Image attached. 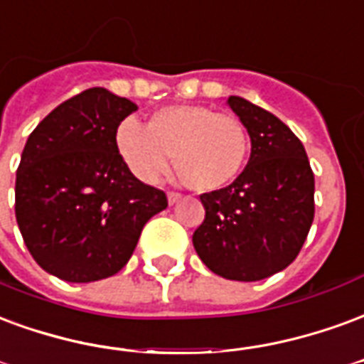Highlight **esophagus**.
Returning <instances> with one entry per match:
<instances>
[{
  "label": "esophagus",
  "instance_id": "esophagus-1",
  "mask_svg": "<svg viewBox=\"0 0 364 364\" xmlns=\"http://www.w3.org/2000/svg\"><path fill=\"white\" fill-rule=\"evenodd\" d=\"M166 200H168V203H171V205H174V203H178V201L182 200V196L176 192H168L166 193Z\"/></svg>",
  "mask_w": 364,
  "mask_h": 364
}]
</instances>
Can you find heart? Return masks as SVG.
Wrapping results in <instances>:
<instances>
[{"label":"heart","instance_id":"obj_1","mask_svg":"<svg viewBox=\"0 0 364 364\" xmlns=\"http://www.w3.org/2000/svg\"><path fill=\"white\" fill-rule=\"evenodd\" d=\"M116 145L127 168L149 184L168 168L174 153L176 171L198 192L230 184L248 155L242 122L208 106H166L151 116L147 127L127 118L118 126Z\"/></svg>","mask_w":364,"mask_h":364}]
</instances>
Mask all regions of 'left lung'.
<instances>
[{
	"mask_svg": "<svg viewBox=\"0 0 364 364\" xmlns=\"http://www.w3.org/2000/svg\"><path fill=\"white\" fill-rule=\"evenodd\" d=\"M227 105L250 135L252 153L235 182L201 193L205 219L193 248L217 275L259 281L293 262L314 221V174L301 139L242 97Z\"/></svg>",
	"mask_w": 364,
	"mask_h": 364,
	"instance_id": "1",
	"label": "left lung"
}]
</instances>
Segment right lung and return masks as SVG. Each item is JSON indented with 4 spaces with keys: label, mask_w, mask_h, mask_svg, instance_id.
<instances>
[{
    "label": "right lung",
    "mask_w": 364,
    "mask_h": 364,
    "mask_svg": "<svg viewBox=\"0 0 364 364\" xmlns=\"http://www.w3.org/2000/svg\"><path fill=\"white\" fill-rule=\"evenodd\" d=\"M137 105L92 87L54 108L28 135L15 182V217L31 256L70 283L118 273L145 223L168 205L124 163L116 132Z\"/></svg>",
    "instance_id": "obj_1"
}]
</instances>
